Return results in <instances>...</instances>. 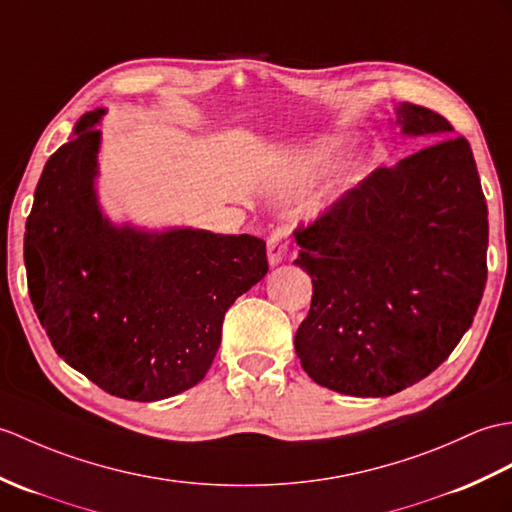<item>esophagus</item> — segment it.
<instances>
[{
  "mask_svg": "<svg viewBox=\"0 0 512 512\" xmlns=\"http://www.w3.org/2000/svg\"><path fill=\"white\" fill-rule=\"evenodd\" d=\"M268 261L270 266H277L279 261L288 253V246H290V229L288 227H277L268 235Z\"/></svg>",
  "mask_w": 512,
  "mask_h": 512,
  "instance_id": "esophagus-1",
  "label": "esophagus"
}]
</instances>
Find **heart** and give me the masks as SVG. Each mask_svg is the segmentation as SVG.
<instances>
[{
  "label": "heart",
  "instance_id": "1",
  "mask_svg": "<svg viewBox=\"0 0 512 512\" xmlns=\"http://www.w3.org/2000/svg\"><path fill=\"white\" fill-rule=\"evenodd\" d=\"M329 152H331V146H320V148H318L320 157H323V154H329Z\"/></svg>",
  "mask_w": 512,
  "mask_h": 512
}]
</instances>
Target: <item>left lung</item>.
I'll list each match as a JSON object with an SVG mask.
<instances>
[{"mask_svg": "<svg viewBox=\"0 0 512 512\" xmlns=\"http://www.w3.org/2000/svg\"><path fill=\"white\" fill-rule=\"evenodd\" d=\"M399 124L441 139L377 168L294 231V264L312 277L294 349L316 384L342 395L388 397L436 371L471 327L489 272L469 141L412 102Z\"/></svg>", "mask_w": 512, "mask_h": 512, "instance_id": "left-lung-1", "label": "left lung"}]
</instances>
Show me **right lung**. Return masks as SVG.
Masks as SVG:
<instances>
[{
    "mask_svg": "<svg viewBox=\"0 0 512 512\" xmlns=\"http://www.w3.org/2000/svg\"><path fill=\"white\" fill-rule=\"evenodd\" d=\"M102 113L45 163L23 237L28 292L71 368L109 395L159 401L207 375L224 314L266 277V242L109 224L93 192Z\"/></svg>",
    "mask_w": 512,
    "mask_h": 512,
    "instance_id": "add662e5",
    "label": "right lung"
}]
</instances>
